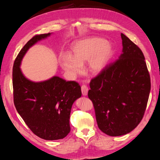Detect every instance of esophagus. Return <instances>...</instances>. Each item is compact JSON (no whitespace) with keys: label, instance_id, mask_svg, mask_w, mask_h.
<instances>
[{"label":"esophagus","instance_id":"obj_1","mask_svg":"<svg viewBox=\"0 0 160 160\" xmlns=\"http://www.w3.org/2000/svg\"><path fill=\"white\" fill-rule=\"evenodd\" d=\"M81 90H82V93L83 96H87V93H88V91H89V89H88V87L87 85H82L81 87Z\"/></svg>","mask_w":160,"mask_h":160}]
</instances>
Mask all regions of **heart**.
<instances>
[{
  "label": "heart",
  "instance_id": "b5f03b06",
  "mask_svg": "<svg viewBox=\"0 0 160 160\" xmlns=\"http://www.w3.org/2000/svg\"><path fill=\"white\" fill-rule=\"evenodd\" d=\"M113 47L100 38H89L79 40L72 47V56L64 55L60 60L61 66L72 76L80 73L82 65L87 64V70L96 76L100 73L111 58Z\"/></svg>",
  "mask_w": 160,
  "mask_h": 160
}]
</instances>
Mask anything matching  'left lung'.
Returning a JSON list of instances; mask_svg holds the SVG:
<instances>
[{
  "label": "left lung",
  "instance_id": "left-lung-1",
  "mask_svg": "<svg viewBox=\"0 0 160 160\" xmlns=\"http://www.w3.org/2000/svg\"><path fill=\"white\" fill-rule=\"evenodd\" d=\"M122 53L90 82L98 126L105 134L130 132L143 118L151 91V78L142 50L121 33Z\"/></svg>",
  "mask_w": 160,
  "mask_h": 160
}]
</instances>
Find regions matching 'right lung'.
I'll use <instances>...</instances> for the list:
<instances>
[{
	"instance_id": "right-lung-1",
	"label": "right lung",
	"mask_w": 160,
	"mask_h": 160,
	"mask_svg": "<svg viewBox=\"0 0 160 160\" xmlns=\"http://www.w3.org/2000/svg\"><path fill=\"white\" fill-rule=\"evenodd\" d=\"M50 36L37 34L20 51L13 67V103L19 115L33 133L46 140L65 138L70 132L71 107L82 96L76 81L58 76L41 82H33L23 76L20 69L22 58L29 47Z\"/></svg>"
}]
</instances>
